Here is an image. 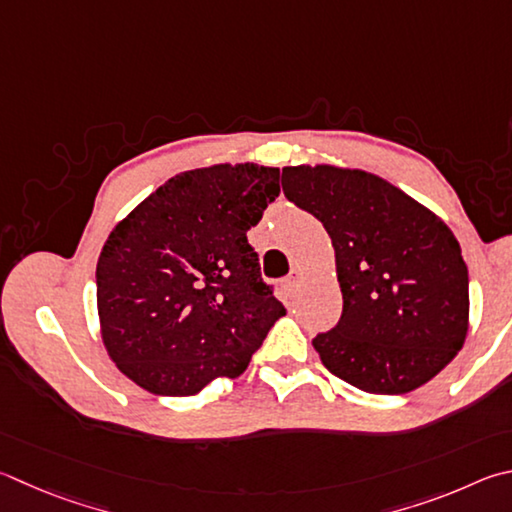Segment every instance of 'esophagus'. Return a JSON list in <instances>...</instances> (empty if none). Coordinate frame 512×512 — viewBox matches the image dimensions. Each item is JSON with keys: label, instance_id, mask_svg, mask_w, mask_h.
Segmentation results:
<instances>
[{"label": "esophagus", "instance_id": "obj_1", "mask_svg": "<svg viewBox=\"0 0 512 512\" xmlns=\"http://www.w3.org/2000/svg\"><path fill=\"white\" fill-rule=\"evenodd\" d=\"M300 282H302V273H300V271H293L291 275L286 277V286H291V288L297 286Z\"/></svg>", "mask_w": 512, "mask_h": 512}]
</instances>
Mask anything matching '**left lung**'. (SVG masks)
Here are the masks:
<instances>
[{
  "mask_svg": "<svg viewBox=\"0 0 512 512\" xmlns=\"http://www.w3.org/2000/svg\"><path fill=\"white\" fill-rule=\"evenodd\" d=\"M282 190L322 221L336 250L342 315L313 338L322 365L369 394L432 380L468 333V266L452 230L362 170L284 167Z\"/></svg>",
  "mask_w": 512,
  "mask_h": 512,
  "instance_id": "8db88e82",
  "label": "left lung"
}]
</instances>
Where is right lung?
<instances>
[{
  "instance_id": "add662e5",
  "label": "right lung",
  "mask_w": 512,
  "mask_h": 512,
  "mask_svg": "<svg viewBox=\"0 0 512 512\" xmlns=\"http://www.w3.org/2000/svg\"><path fill=\"white\" fill-rule=\"evenodd\" d=\"M280 194V170L212 165L163 183L111 230L96 266L111 360L159 396L244 374L286 309L246 232Z\"/></svg>"
}]
</instances>
